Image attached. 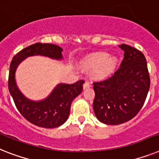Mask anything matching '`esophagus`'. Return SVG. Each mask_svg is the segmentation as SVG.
Here are the masks:
<instances>
[{"mask_svg":"<svg viewBox=\"0 0 159 159\" xmlns=\"http://www.w3.org/2000/svg\"><path fill=\"white\" fill-rule=\"evenodd\" d=\"M90 86H91V85H90V84H89V82H88V81H86V82H85L84 84V85H83V89H88V88L90 87Z\"/></svg>","mask_w":159,"mask_h":159,"instance_id":"esophagus-1","label":"esophagus"}]
</instances>
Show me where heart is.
Segmentation results:
<instances>
[{"instance_id": "obj_1", "label": "heart", "mask_w": 159, "mask_h": 159, "mask_svg": "<svg viewBox=\"0 0 159 159\" xmlns=\"http://www.w3.org/2000/svg\"><path fill=\"white\" fill-rule=\"evenodd\" d=\"M117 61L106 52H97L88 55L83 61V66L88 69H94L92 76L96 80H104L112 74Z\"/></svg>"}]
</instances>
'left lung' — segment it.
<instances>
[{"mask_svg": "<svg viewBox=\"0 0 159 159\" xmlns=\"http://www.w3.org/2000/svg\"><path fill=\"white\" fill-rule=\"evenodd\" d=\"M119 70L108 80L94 83L93 111L97 119L118 125L134 118L144 105L150 85L147 63L141 51L127 44Z\"/></svg>", "mask_w": 159, "mask_h": 159, "instance_id": "obj_1", "label": "left lung"}]
</instances>
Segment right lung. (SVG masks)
Masks as SVG:
<instances>
[{
  "label": "right lung",
  "instance_id": "1",
  "mask_svg": "<svg viewBox=\"0 0 159 159\" xmlns=\"http://www.w3.org/2000/svg\"><path fill=\"white\" fill-rule=\"evenodd\" d=\"M62 48L53 44H31L18 52L12 59L9 75V90L18 111L27 121L38 127L53 128L62 125L70 115V105L81 93L84 80L72 84L60 83L44 99L34 101L27 98L21 92L16 83V70L19 64L32 56H43L53 60H63Z\"/></svg>",
  "mask_w": 159,
  "mask_h": 159
}]
</instances>
